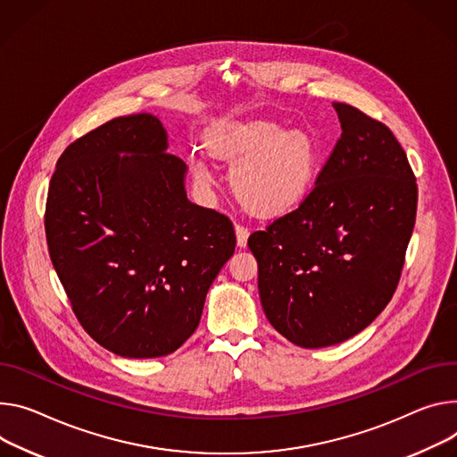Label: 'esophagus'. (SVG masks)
I'll return each mask as SVG.
<instances>
[{"mask_svg":"<svg viewBox=\"0 0 457 457\" xmlns=\"http://www.w3.org/2000/svg\"><path fill=\"white\" fill-rule=\"evenodd\" d=\"M235 233H237V244H238L240 247H244V245L247 244V237H250V229H247V228L242 226V224H237V226H235Z\"/></svg>","mask_w":457,"mask_h":457,"instance_id":"esophagus-1","label":"esophagus"}]
</instances>
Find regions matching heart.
<instances>
[{
  "instance_id": "obj_1",
  "label": "heart",
  "mask_w": 457,
  "mask_h": 457,
  "mask_svg": "<svg viewBox=\"0 0 457 457\" xmlns=\"http://www.w3.org/2000/svg\"><path fill=\"white\" fill-rule=\"evenodd\" d=\"M212 153L235 163L231 184L238 200L257 213H277L303 193L313 160V149L299 131L284 133L271 121L224 123L207 138ZM195 177L210 179L205 163L195 160Z\"/></svg>"
}]
</instances>
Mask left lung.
Here are the masks:
<instances>
[{
	"label": "left lung",
	"mask_w": 457,
	"mask_h": 457,
	"mask_svg": "<svg viewBox=\"0 0 457 457\" xmlns=\"http://www.w3.org/2000/svg\"><path fill=\"white\" fill-rule=\"evenodd\" d=\"M341 138L295 210L247 238L271 326L289 343H343L394 297L416 224L418 184L383 121L334 104Z\"/></svg>",
	"instance_id": "left-lung-1"
}]
</instances>
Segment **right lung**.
<instances>
[{
    "label": "right lung",
    "mask_w": 457,
    "mask_h": 457,
    "mask_svg": "<svg viewBox=\"0 0 457 457\" xmlns=\"http://www.w3.org/2000/svg\"><path fill=\"white\" fill-rule=\"evenodd\" d=\"M165 147L156 116H118L69 144L49 184L53 266L81 328L121 357L179 350L237 245L226 215L187 200Z\"/></svg>",
    "instance_id": "right-lung-1"
}]
</instances>
